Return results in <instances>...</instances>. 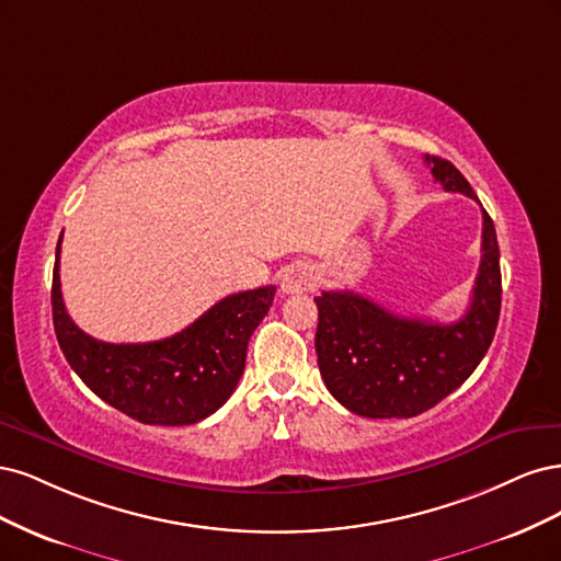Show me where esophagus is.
Wrapping results in <instances>:
<instances>
[{
	"label": "esophagus",
	"instance_id": "1",
	"mask_svg": "<svg viewBox=\"0 0 561 561\" xmlns=\"http://www.w3.org/2000/svg\"><path fill=\"white\" fill-rule=\"evenodd\" d=\"M317 284V275H314V267L307 265V263H294L284 270L282 282H279V291L282 294H302V291H310Z\"/></svg>",
	"mask_w": 561,
	"mask_h": 561
}]
</instances>
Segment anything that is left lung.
Instances as JSON below:
<instances>
[{"label":"left lung","mask_w":561,"mask_h":561,"mask_svg":"<svg viewBox=\"0 0 561 561\" xmlns=\"http://www.w3.org/2000/svg\"><path fill=\"white\" fill-rule=\"evenodd\" d=\"M424 160L445 191L478 201L449 160ZM314 302L319 370L333 399L373 420L422 414L471 377L494 340L501 312L494 221L482 209V259L473 298L455 323L405 319L354 291H323Z\"/></svg>","instance_id":"8db88e82"}]
</instances>
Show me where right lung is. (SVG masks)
<instances>
[{
  "instance_id": "right-lung-1",
  "label": "right lung",
  "mask_w": 561,
  "mask_h": 561,
  "mask_svg": "<svg viewBox=\"0 0 561 561\" xmlns=\"http://www.w3.org/2000/svg\"><path fill=\"white\" fill-rule=\"evenodd\" d=\"M62 242V238H60ZM60 242L53 270V327L83 385L141 424L184 426L219 410L244 373L247 345L275 300L277 286L226 296L182 333L114 345L83 333L65 310Z\"/></svg>"
}]
</instances>
